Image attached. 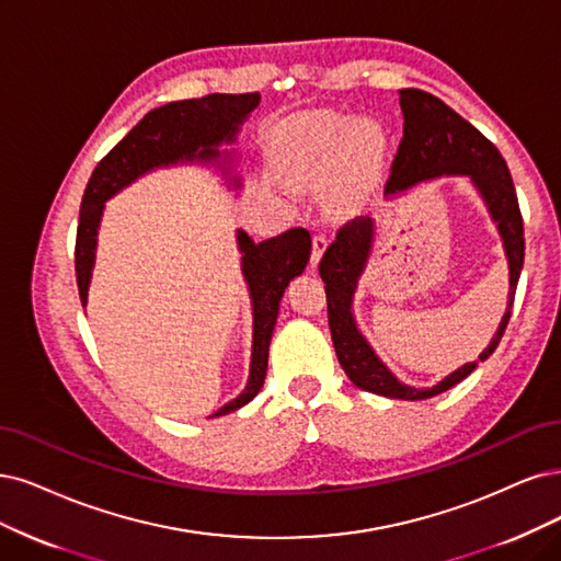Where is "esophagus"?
Here are the masks:
<instances>
[{"label":"esophagus","mask_w":561,"mask_h":561,"mask_svg":"<svg viewBox=\"0 0 561 561\" xmlns=\"http://www.w3.org/2000/svg\"><path fill=\"white\" fill-rule=\"evenodd\" d=\"M325 247H328V238L323 233H317L312 238V259H309V261H312V267L319 265V261H321V256L325 252Z\"/></svg>","instance_id":"obj_1"}]
</instances>
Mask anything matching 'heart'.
<instances>
[{
    "label": "heart",
    "instance_id": "obj_1",
    "mask_svg": "<svg viewBox=\"0 0 561 561\" xmlns=\"http://www.w3.org/2000/svg\"><path fill=\"white\" fill-rule=\"evenodd\" d=\"M383 154L386 134L379 122L365 117L348 127L344 119L323 117L307 134L294 178L321 184L340 175L344 165L356 178H369L379 171Z\"/></svg>",
    "mask_w": 561,
    "mask_h": 561
}]
</instances>
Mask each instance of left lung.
Returning <instances> with one entry per match:
<instances>
[{
  "label": "left lung",
  "mask_w": 561,
  "mask_h": 561,
  "mask_svg": "<svg viewBox=\"0 0 561 561\" xmlns=\"http://www.w3.org/2000/svg\"><path fill=\"white\" fill-rule=\"evenodd\" d=\"M400 106L404 115V136L396 159H392L386 196H396L413 184L439 175H469L504 240L511 282L508 305L492 342L479 356V363H483L502 342L525 263L523 215L508 165L500 150L473 124L434 94L413 88L400 90ZM371 242H375V221L369 217H356L340 228L335 242L325 249L319 263V275L325 284L328 325L337 360L351 381L363 390L377 392V396L392 400H427L439 396L467 379L479 363L462 365L432 388H413L398 381V377L379 360L360 335L354 312H351V300H354L358 279L369 259Z\"/></svg>",
  "instance_id": "8db88e82"
}]
</instances>
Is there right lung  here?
<instances>
[{"label":"right lung","instance_id":"1","mask_svg":"<svg viewBox=\"0 0 561 561\" xmlns=\"http://www.w3.org/2000/svg\"><path fill=\"white\" fill-rule=\"evenodd\" d=\"M259 92L207 94L203 99L171 101L145 115L96 163L85 194H82L76 233V279L82 307L88 305L103 203L159 165H173L180 161L207 163L219 159V145L236 142L240 124L259 106ZM238 247L242 252V275L254 309L252 365H249L244 390L213 416H224V413L244 407L263 388L279 300L288 282L302 275L309 252H312V238L305 228H291L277 238L254 242L244 231H238Z\"/></svg>","mask_w":561,"mask_h":561}]
</instances>
